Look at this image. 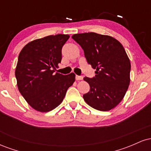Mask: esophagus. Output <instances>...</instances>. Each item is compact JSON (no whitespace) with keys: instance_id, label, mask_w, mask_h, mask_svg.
I'll list each match as a JSON object with an SVG mask.
<instances>
[{"instance_id":"esophagus-1","label":"esophagus","mask_w":151,"mask_h":151,"mask_svg":"<svg viewBox=\"0 0 151 151\" xmlns=\"http://www.w3.org/2000/svg\"><path fill=\"white\" fill-rule=\"evenodd\" d=\"M76 80H81V79H83V77L82 76H78V75H76Z\"/></svg>"}]
</instances>
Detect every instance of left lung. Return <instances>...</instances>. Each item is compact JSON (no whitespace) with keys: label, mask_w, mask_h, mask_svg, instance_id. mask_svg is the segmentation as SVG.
Listing matches in <instances>:
<instances>
[{"label":"left lung","mask_w":151,"mask_h":151,"mask_svg":"<svg viewBox=\"0 0 151 151\" xmlns=\"http://www.w3.org/2000/svg\"><path fill=\"white\" fill-rule=\"evenodd\" d=\"M86 61L95 69L94 77H84L90 90L83 95L87 104L106 111L119 104L130 84L131 62L124 47L115 38L95 32L75 34Z\"/></svg>","instance_id":"left-lung-1"}]
</instances>
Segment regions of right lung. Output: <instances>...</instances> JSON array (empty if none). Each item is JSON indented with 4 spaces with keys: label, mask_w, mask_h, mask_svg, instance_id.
<instances>
[{
    "label": "right lung",
    "mask_w": 151,
    "mask_h": 151,
    "mask_svg": "<svg viewBox=\"0 0 151 151\" xmlns=\"http://www.w3.org/2000/svg\"><path fill=\"white\" fill-rule=\"evenodd\" d=\"M69 35L58 34L35 40L22 48L15 68L19 91L32 108L48 112L63 101L75 74L55 73L62 60V48Z\"/></svg>",
    "instance_id": "right-lung-1"
}]
</instances>
